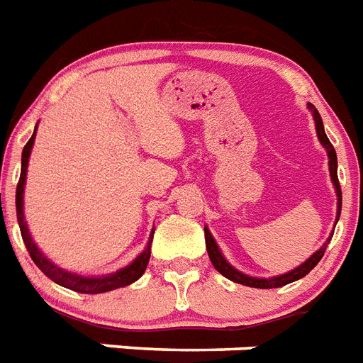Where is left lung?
Instances as JSON below:
<instances>
[{
	"mask_svg": "<svg viewBox=\"0 0 363 363\" xmlns=\"http://www.w3.org/2000/svg\"><path fill=\"white\" fill-rule=\"evenodd\" d=\"M308 110L312 111V117H314L315 134H318V139H320L321 147L327 150V157H329V172H330V179H333L334 191H336V200H337L336 222H334V224H337V220H340V213H342V189H340V182H337L336 150H334V147L330 145L329 138H327V134H325L323 121H321L320 111L315 110L312 104H308ZM203 231H206L207 253H209V259H211V262H213V266L216 268V272H220V274L224 275V277H228L229 281H233V283L244 284V286H252V288H279V286H284V284H288V283H294V281H297V279L305 277V275L308 274V272H311L312 268H314V266L321 261V257H323L325 250H327V246H329L330 238H333V233H334V231L330 233V237L325 240L323 246H321L318 252L312 253V255L308 257L305 262H301L299 266H296L294 270L286 272V274L274 275V277H253V275H247V274H242V272H238L235 266L229 264V262L225 261V257L222 255V252H220L218 244H216L215 237H213L211 231H209V228H207V225L203 228Z\"/></svg>",
	"mask_w": 363,
	"mask_h": 363,
	"instance_id": "8db88e82",
	"label": "left lung"
}]
</instances>
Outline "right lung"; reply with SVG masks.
<instances>
[{
	"mask_svg": "<svg viewBox=\"0 0 363 363\" xmlns=\"http://www.w3.org/2000/svg\"><path fill=\"white\" fill-rule=\"evenodd\" d=\"M36 130L38 126L34 128L33 138L27 141V145L23 147V152H21V174H20V184H18L16 189V215H18V224H20L21 237H23V242H26L27 252H29L30 259L34 261V264L38 266L43 274L48 275L51 281H55L57 284L64 288H69L73 292L79 294H104L111 292L116 288L128 286V284L135 283L141 275L147 270V264L150 261V246H152V238H154V229L150 231V237H148L147 247L143 252L135 257L134 261L130 262L128 266L121 268L117 272H111V274L106 275H82L77 274V272H69L66 268H60L57 266L51 259L43 255L42 250L36 246V242L30 237L29 225L26 222V213H23V193H26V179H27V167H29V157L30 150H33L34 138H36Z\"/></svg>",
	"mask_w": 363,
	"mask_h": 363,
	"instance_id": "obj_1",
	"label": "right lung"
}]
</instances>
